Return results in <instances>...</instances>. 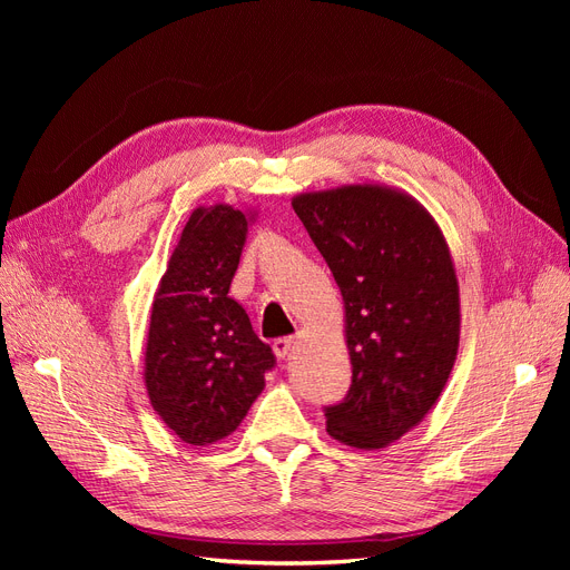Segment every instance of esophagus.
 <instances>
[{
  "instance_id": "obj_1",
  "label": "esophagus",
  "mask_w": 570,
  "mask_h": 570,
  "mask_svg": "<svg viewBox=\"0 0 570 570\" xmlns=\"http://www.w3.org/2000/svg\"><path fill=\"white\" fill-rule=\"evenodd\" d=\"M295 344H297L295 337H278L273 342V352L278 358H285V356H289L292 350H295Z\"/></svg>"
}]
</instances>
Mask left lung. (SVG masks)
I'll return each instance as SVG.
<instances>
[{
    "label": "left lung",
    "mask_w": 570,
    "mask_h": 570,
    "mask_svg": "<svg viewBox=\"0 0 570 570\" xmlns=\"http://www.w3.org/2000/svg\"><path fill=\"white\" fill-rule=\"evenodd\" d=\"M344 304L352 387L325 409L327 435L383 450L416 428L450 381L461 304L450 247L404 189L352 183L292 197Z\"/></svg>",
    "instance_id": "8db88e82"
}]
</instances>
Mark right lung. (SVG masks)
I'll return each instance as SVG.
<instances>
[{
    "label": "right lung",
    "instance_id": "add662e5",
    "mask_svg": "<svg viewBox=\"0 0 570 570\" xmlns=\"http://www.w3.org/2000/svg\"><path fill=\"white\" fill-rule=\"evenodd\" d=\"M256 212L197 206L154 292L145 350L149 404L195 446L235 433L275 358L228 297Z\"/></svg>",
    "mask_w": 570,
    "mask_h": 570
}]
</instances>
